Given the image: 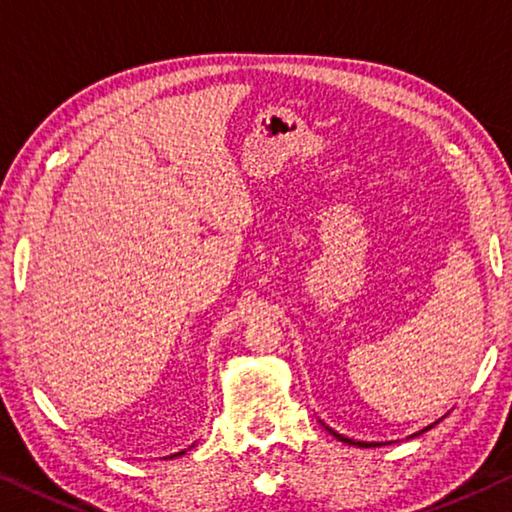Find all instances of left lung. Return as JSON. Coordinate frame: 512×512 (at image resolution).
<instances>
[{"instance_id": "1", "label": "left lung", "mask_w": 512, "mask_h": 512, "mask_svg": "<svg viewBox=\"0 0 512 512\" xmlns=\"http://www.w3.org/2000/svg\"><path fill=\"white\" fill-rule=\"evenodd\" d=\"M444 417H446V415H444ZM444 417H442V419H444ZM435 424H440V421H433V424H431V426L421 428V431H419V433H415V435H410V437H417V435H421V433L431 431V428H433ZM321 426H323V428H326V431H328L330 435H335L339 442H344V444H351V446H362V449H369V446H383V442H360V440H353V437H346V435H342V433L332 431V428H330V426H326V424H323V421H321ZM385 444H389V442H385Z\"/></svg>"}]
</instances>
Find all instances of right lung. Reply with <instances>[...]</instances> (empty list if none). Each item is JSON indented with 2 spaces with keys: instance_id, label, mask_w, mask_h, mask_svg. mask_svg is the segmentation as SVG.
I'll return each mask as SVG.
<instances>
[{
  "instance_id": "add662e5",
  "label": "right lung",
  "mask_w": 512,
  "mask_h": 512,
  "mask_svg": "<svg viewBox=\"0 0 512 512\" xmlns=\"http://www.w3.org/2000/svg\"><path fill=\"white\" fill-rule=\"evenodd\" d=\"M184 453H186V449H184V451H180V453H173V456H168V458H177V456H184Z\"/></svg>"
}]
</instances>
